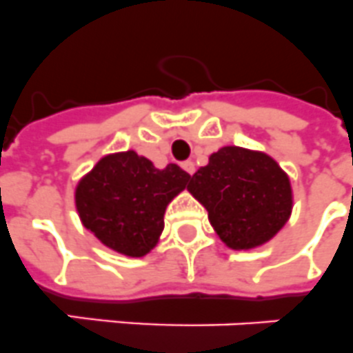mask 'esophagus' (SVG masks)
<instances>
[{"instance_id": "esophagus-1", "label": "esophagus", "mask_w": 353, "mask_h": 353, "mask_svg": "<svg viewBox=\"0 0 353 353\" xmlns=\"http://www.w3.org/2000/svg\"><path fill=\"white\" fill-rule=\"evenodd\" d=\"M183 168H185V170L188 172V174H190V176H192V174H194V172H195L194 161H192V159H188V161H185V163H183Z\"/></svg>"}]
</instances>
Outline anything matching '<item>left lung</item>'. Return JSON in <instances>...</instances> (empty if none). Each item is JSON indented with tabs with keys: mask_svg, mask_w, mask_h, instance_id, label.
Returning a JSON list of instances; mask_svg holds the SVG:
<instances>
[{
	"mask_svg": "<svg viewBox=\"0 0 353 353\" xmlns=\"http://www.w3.org/2000/svg\"><path fill=\"white\" fill-rule=\"evenodd\" d=\"M188 192L232 250H254L276 235L292 212L291 179L265 152L228 145L192 176Z\"/></svg>",
	"mask_w": 353,
	"mask_h": 353,
	"instance_id": "obj_1",
	"label": "left lung"
}]
</instances>
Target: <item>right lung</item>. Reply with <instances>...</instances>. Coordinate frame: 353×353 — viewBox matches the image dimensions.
<instances>
[{
  "mask_svg": "<svg viewBox=\"0 0 353 353\" xmlns=\"http://www.w3.org/2000/svg\"><path fill=\"white\" fill-rule=\"evenodd\" d=\"M190 181L170 163L159 170L134 150L103 156L75 188L82 224L105 248L140 259L158 244L165 210Z\"/></svg>",
  "mask_w": 353,
  "mask_h": 353,
  "instance_id": "add662e5",
  "label": "right lung"
}]
</instances>
